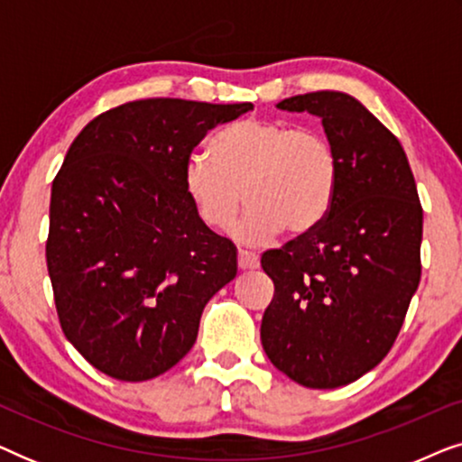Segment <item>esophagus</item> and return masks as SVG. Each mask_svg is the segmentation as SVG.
Returning <instances> with one entry per match:
<instances>
[{
	"instance_id": "34e87169",
	"label": "esophagus",
	"mask_w": 462,
	"mask_h": 462,
	"mask_svg": "<svg viewBox=\"0 0 462 462\" xmlns=\"http://www.w3.org/2000/svg\"><path fill=\"white\" fill-rule=\"evenodd\" d=\"M258 256L252 254L248 250H239L237 252V267L242 271H252V269H258Z\"/></svg>"
}]
</instances>
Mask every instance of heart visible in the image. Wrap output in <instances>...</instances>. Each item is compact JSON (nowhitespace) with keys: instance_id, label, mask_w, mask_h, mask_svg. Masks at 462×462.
I'll list each match as a JSON object with an SVG mask.
<instances>
[{"instance_id":"b5f03b06","label":"heart","mask_w":462,"mask_h":462,"mask_svg":"<svg viewBox=\"0 0 462 462\" xmlns=\"http://www.w3.org/2000/svg\"><path fill=\"white\" fill-rule=\"evenodd\" d=\"M210 149L212 157L189 155L182 172L187 198L208 229H229L242 195L250 208L236 237L248 245L271 242L283 226L299 236L319 225L330 210L338 160L319 132L245 117L218 130Z\"/></svg>"}]
</instances>
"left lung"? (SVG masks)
I'll use <instances>...</instances> for the list:
<instances>
[{"mask_svg":"<svg viewBox=\"0 0 462 462\" xmlns=\"http://www.w3.org/2000/svg\"><path fill=\"white\" fill-rule=\"evenodd\" d=\"M277 109L321 119L338 185L319 225L261 258L275 283L261 343L294 383L337 389L381 364L402 330L420 282L422 208L400 141L357 98L321 90Z\"/></svg>","mask_w":462,"mask_h":462,"instance_id":"left-lung-1","label":"left lung"}]
</instances>
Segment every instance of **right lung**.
I'll use <instances>...</instances> for the list:
<instances>
[{"mask_svg": "<svg viewBox=\"0 0 462 462\" xmlns=\"http://www.w3.org/2000/svg\"><path fill=\"white\" fill-rule=\"evenodd\" d=\"M254 109L144 98L94 117L52 182L48 273L62 332L94 368L141 383L191 351L237 250L182 187L208 130Z\"/></svg>", "mask_w": 462, "mask_h": 462, "instance_id": "1", "label": "right lung"}]
</instances>
